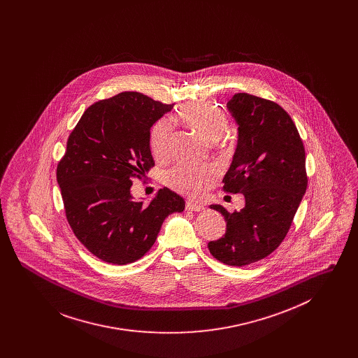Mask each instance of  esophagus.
Here are the masks:
<instances>
[{
    "label": "esophagus",
    "instance_id": "1",
    "mask_svg": "<svg viewBox=\"0 0 358 358\" xmlns=\"http://www.w3.org/2000/svg\"><path fill=\"white\" fill-rule=\"evenodd\" d=\"M185 209L190 210V212H201L204 210V205L199 204V203H193V201H187L185 203Z\"/></svg>",
    "mask_w": 358,
    "mask_h": 358
}]
</instances>
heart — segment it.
<instances>
[{
    "label": "heart",
    "mask_w": 358,
    "mask_h": 358,
    "mask_svg": "<svg viewBox=\"0 0 358 358\" xmlns=\"http://www.w3.org/2000/svg\"><path fill=\"white\" fill-rule=\"evenodd\" d=\"M181 120L201 136L216 141L229 129L228 114L212 103H189L180 110ZM171 123L159 120L150 136V149L155 158H164L171 142ZM219 171L213 165H177L166 173L165 184L171 189L190 197L204 194L213 187Z\"/></svg>",
    "instance_id": "b5f03b06"
}]
</instances>
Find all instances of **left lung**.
I'll return each instance as SVG.
<instances>
[{"label":"left lung","instance_id":"obj_1","mask_svg":"<svg viewBox=\"0 0 358 358\" xmlns=\"http://www.w3.org/2000/svg\"><path fill=\"white\" fill-rule=\"evenodd\" d=\"M227 107L238 138L222 190L241 193L245 206L229 213L210 205L224 216L227 231L208 248L224 264L241 267L270 255L286 238L306 192V155L295 123L279 104L240 92Z\"/></svg>","mask_w":358,"mask_h":358}]
</instances>
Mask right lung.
<instances>
[{
  "instance_id": "obj_1",
  "label": "right lung",
  "mask_w": 358,
  "mask_h": 358,
  "mask_svg": "<svg viewBox=\"0 0 358 358\" xmlns=\"http://www.w3.org/2000/svg\"><path fill=\"white\" fill-rule=\"evenodd\" d=\"M173 104L126 91L91 104L72 130L56 171L66 216L79 241L111 264H129L154 244L164 220L184 199L161 189L149 205L130 187L154 166L150 129Z\"/></svg>"
}]
</instances>
